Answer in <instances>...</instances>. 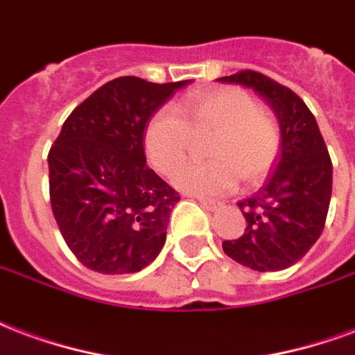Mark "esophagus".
<instances>
[{"label":"esophagus","instance_id":"obj_1","mask_svg":"<svg viewBox=\"0 0 355 355\" xmlns=\"http://www.w3.org/2000/svg\"><path fill=\"white\" fill-rule=\"evenodd\" d=\"M196 201H198L201 207H203L205 211H216L218 207L222 203H218V201H214V199H203V198H196Z\"/></svg>","mask_w":355,"mask_h":355}]
</instances>
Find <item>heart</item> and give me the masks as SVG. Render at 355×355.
I'll list each match as a JSON object with an SVG mask.
<instances>
[{
  "label": "heart",
  "mask_w": 355,
  "mask_h": 355,
  "mask_svg": "<svg viewBox=\"0 0 355 355\" xmlns=\"http://www.w3.org/2000/svg\"><path fill=\"white\" fill-rule=\"evenodd\" d=\"M178 112L157 111L143 133L144 154L154 169L171 177L190 150L191 135H212L207 144L211 162L190 164L178 171L175 184L196 196H224L239 182L259 184L277 165L282 131L277 118L248 92L230 86L184 97Z\"/></svg>",
  "instance_id": "1"
}]
</instances>
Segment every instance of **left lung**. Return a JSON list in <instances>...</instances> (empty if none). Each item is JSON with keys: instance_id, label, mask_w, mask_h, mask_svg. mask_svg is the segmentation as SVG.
<instances>
[{"instance_id": "left-lung-1", "label": "left lung", "mask_w": 355, "mask_h": 355, "mask_svg": "<svg viewBox=\"0 0 355 355\" xmlns=\"http://www.w3.org/2000/svg\"><path fill=\"white\" fill-rule=\"evenodd\" d=\"M222 83L254 88L277 114L282 150L261 190L239 205L246 230L222 248L254 271H282L303 258L324 231L331 199L333 165L316 118L301 97L258 71L244 69Z\"/></svg>"}]
</instances>
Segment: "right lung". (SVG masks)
I'll list each match as a JSON object with an SVG mask.
<instances>
[{"instance_id": "obj_1", "label": "right lung", "mask_w": 355, "mask_h": 355, "mask_svg": "<svg viewBox=\"0 0 355 355\" xmlns=\"http://www.w3.org/2000/svg\"><path fill=\"white\" fill-rule=\"evenodd\" d=\"M188 80L118 77L71 112L49 152V190L75 258L101 275L137 272L156 258L180 196L146 167L148 118Z\"/></svg>"}]
</instances>
